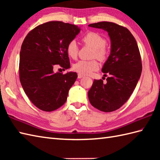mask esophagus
<instances>
[{
	"instance_id": "1",
	"label": "esophagus",
	"mask_w": 160,
	"mask_h": 160,
	"mask_svg": "<svg viewBox=\"0 0 160 160\" xmlns=\"http://www.w3.org/2000/svg\"><path fill=\"white\" fill-rule=\"evenodd\" d=\"M84 77V76L83 75H82V74H80V73H78V78H79V79H80V78H82Z\"/></svg>"
}]
</instances>
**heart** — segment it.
<instances>
[{"label":"heart","instance_id":"heart-1","mask_svg":"<svg viewBox=\"0 0 160 160\" xmlns=\"http://www.w3.org/2000/svg\"><path fill=\"white\" fill-rule=\"evenodd\" d=\"M82 41L85 45L94 49L93 56L100 60H104L107 56L105 49L107 41L104 37L96 32H89L84 35ZM67 52L69 57L75 59L78 53V47L76 40H71L67 46ZM99 67L96 60H80L73 65V69L82 75H89Z\"/></svg>","mask_w":160,"mask_h":160}]
</instances>
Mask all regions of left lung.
<instances>
[{
	"label": "left lung",
	"mask_w": 160,
	"mask_h": 160,
	"mask_svg": "<svg viewBox=\"0 0 160 160\" xmlns=\"http://www.w3.org/2000/svg\"><path fill=\"white\" fill-rule=\"evenodd\" d=\"M89 27L107 32L111 40V52L102 69L109 73L107 83L94 80L88 92L90 103L98 110L111 112L123 105L140 80L142 67L140 51L132 33L127 28L111 22L90 24Z\"/></svg>",
	"instance_id": "left-lung-1"
}]
</instances>
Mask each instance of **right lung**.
<instances>
[{"instance_id": "add662e5", "label": "right lung", "mask_w": 160, "mask_h": 160, "mask_svg": "<svg viewBox=\"0 0 160 160\" xmlns=\"http://www.w3.org/2000/svg\"><path fill=\"white\" fill-rule=\"evenodd\" d=\"M80 28L61 21L38 25L30 32L20 52V81L29 99L39 109L52 111L65 103L76 72L54 73L59 64L70 68L67 46L80 32Z\"/></svg>"}]
</instances>
